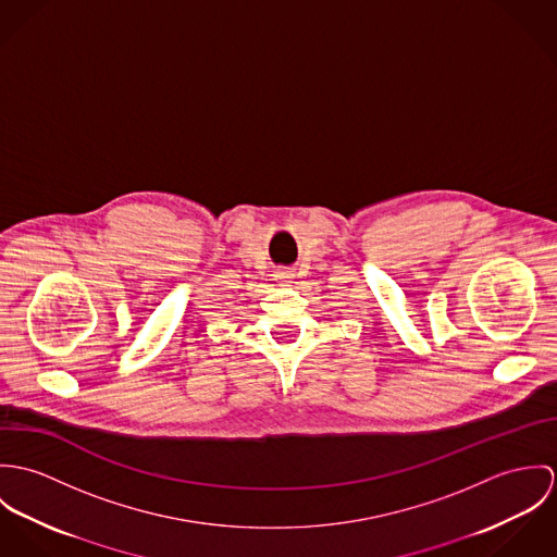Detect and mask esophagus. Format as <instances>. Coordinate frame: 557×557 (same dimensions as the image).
I'll list each match as a JSON object with an SVG mask.
<instances>
[{
  "instance_id": "1",
  "label": "esophagus",
  "mask_w": 557,
  "mask_h": 557,
  "mask_svg": "<svg viewBox=\"0 0 557 557\" xmlns=\"http://www.w3.org/2000/svg\"><path fill=\"white\" fill-rule=\"evenodd\" d=\"M280 282H288V280H293V271H288V269H282V271H277V275H275Z\"/></svg>"
}]
</instances>
